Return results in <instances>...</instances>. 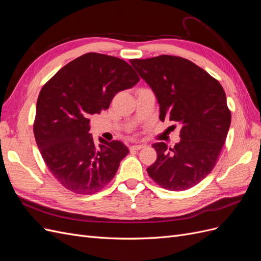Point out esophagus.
I'll use <instances>...</instances> for the list:
<instances>
[{
  "mask_svg": "<svg viewBox=\"0 0 261 261\" xmlns=\"http://www.w3.org/2000/svg\"><path fill=\"white\" fill-rule=\"evenodd\" d=\"M145 146L144 145H134V146H132L129 149L130 150H140V149H143Z\"/></svg>",
  "mask_w": 261,
  "mask_h": 261,
  "instance_id": "obj_1",
  "label": "esophagus"
}]
</instances>
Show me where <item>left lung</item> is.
Here are the masks:
<instances>
[{
    "label": "left lung",
    "instance_id": "8db88e82",
    "mask_svg": "<svg viewBox=\"0 0 261 261\" xmlns=\"http://www.w3.org/2000/svg\"><path fill=\"white\" fill-rule=\"evenodd\" d=\"M130 64L154 91L160 120L180 125L179 143L153 144L156 160L148 175L168 191H186L216 167L231 125L221 84L195 63L174 55L133 59ZM175 126V125H174Z\"/></svg>",
    "mask_w": 261,
    "mask_h": 261
}]
</instances>
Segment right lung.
Instances as JSON below:
<instances>
[{"instance_id": "1", "label": "right lung", "mask_w": 261, "mask_h": 261, "mask_svg": "<svg viewBox=\"0 0 261 261\" xmlns=\"http://www.w3.org/2000/svg\"><path fill=\"white\" fill-rule=\"evenodd\" d=\"M139 76L127 62L86 53L44 84L37 100L34 134L46 167L62 186L80 195L101 191L129 151L121 141L94 144L90 116L109 109L115 94Z\"/></svg>"}]
</instances>
